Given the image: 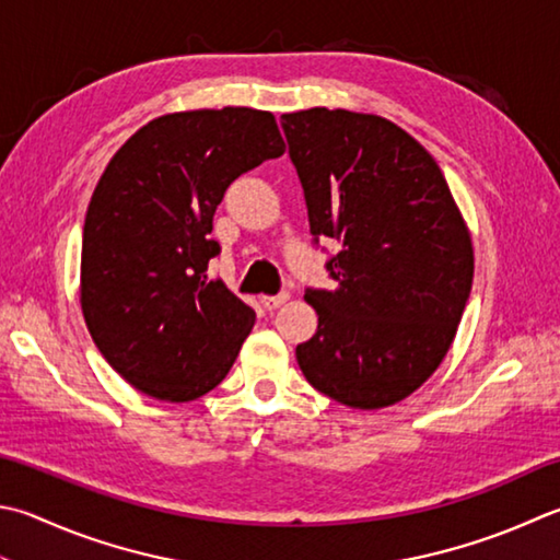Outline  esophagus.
Masks as SVG:
<instances>
[{"mask_svg":"<svg viewBox=\"0 0 560 560\" xmlns=\"http://www.w3.org/2000/svg\"><path fill=\"white\" fill-rule=\"evenodd\" d=\"M288 300H290L288 292L272 294V298H262V307H266V310H278V307H282V304L288 302Z\"/></svg>","mask_w":560,"mask_h":560,"instance_id":"obj_1","label":"esophagus"}]
</instances>
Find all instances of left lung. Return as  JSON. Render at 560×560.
<instances>
[{
    "label": "left lung",
    "mask_w": 560,
    "mask_h": 560,
    "mask_svg": "<svg viewBox=\"0 0 560 560\" xmlns=\"http://www.w3.org/2000/svg\"><path fill=\"white\" fill-rule=\"evenodd\" d=\"M314 241L334 290H307L319 326L300 371L351 409L402 402L434 375L472 288V238L431 153L377 114L312 107L282 114Z\"/></svg>",
    "instance_id": "left-lung-1"
}]
</instances>
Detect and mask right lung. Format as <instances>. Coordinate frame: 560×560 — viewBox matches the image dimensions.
Listing matches in <instances>:
<instances>
[{
  "instance_id": "right-lung-1",
  "label": "right lung",
  "mask_w": 560,
  "mask_h": 560,
  "mask_svg": "<svg viewBox=\"0 0 560 560\" xmlns=\"http://www.w3.org/2000/svg\"><path fill=\"white\" fill-rule=\"evenodd\" d=\"M284 153L250 107L173 112L104 167L82 229L80 304L92 341L139 393L189 402L234 365L256 312L207 268L214 212L241 173Z\"/></svg>"
}]
</instances>
